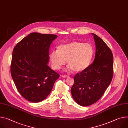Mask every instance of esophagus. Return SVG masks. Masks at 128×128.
<instances>
[{
  "instance_id": "1",
  "label": "esophagus",
  "mask_w": 128,
  "mask_h": 128,
  "mask_svg": "<svg viewBox=\"0 0 128 128\" xmlns=\"http://www.w3.org/2000/svg\"><path fill=\"white\" fill-rule=\"evenodd\" d=\"M62 77L63 78H68V76H66V75H62Z\"/></svg>"
}]
</instances>
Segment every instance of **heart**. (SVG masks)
I'll list each match as a JSON object with an SVG mask.
<instances>
[{
    "label": "heart",
    "instance_id": "obj_1",
    "mask_svg": "<svg viewBox=\"0 0 128 128\" xmlns=\"http://www.w3.org/2000/svg\"><path fill=\"white\" fill-rule=\"evenodd\" d=\"M94 53L92 45L88 43L72 41L63 44L50 55L52 67L59 70L66 63L67 68L74 72H82L89 65Z\"/></svg>",
    "mask_w": 128,
    "mask_h": 128
}]
</instances>
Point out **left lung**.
<instances>
[{"label":"left lung","mask_w":128,"mask_h":128,"mask_svg":"<svg viewBox=\"0 0 128 128\" xmlns=\"http://www.w3.org/2000/svg\"><path fill=\"white\" fill-rule=\"evenodd\" d=\"M96 50L94 62L74 77L71 88L73 98L79 105L88 106L98 100L111 83L113 56L110 48L96 34L91 33Z\"/></svg>","instance_id":"obj_1"}]
</instances>
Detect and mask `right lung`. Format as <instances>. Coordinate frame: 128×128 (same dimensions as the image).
<instances>
[{
	"instance_id": "add662e5",
	"label": "right lung",
	"mask_w": 128,
	"mask_h": 128,
	"mask_svg": "<svg viewBox=\"0 0 128 128\" xmlns=\"http://www.w3.org/2000/svg\"><path fill=\"white\" fill-rule=\"evenodd\" d=\"M57 37L32 32L13 50L11 76L20 94L30 102H38L47 98L60 76L48 66L50 45Z\"/></svg>"
}]
</instances>
